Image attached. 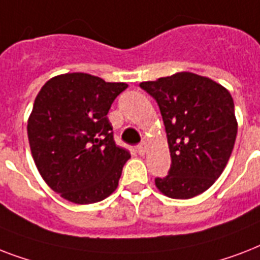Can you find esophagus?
<instances>
[{"mask_svg":"<svg viewBox=\"0 0 260 260\" xmlns=\"http://www.w3.org/2000/svg\"><path fill=\"white\" fill-rule=\"evenodd\" d=\"M136 150H138L139 155H144V154H146V150H147L146 144H144V143H140V144L136 147Z\"/></svg>","mask_w":260,"mask_h":260,"instance_id":"1","label":"esophagus"}]
</instances>
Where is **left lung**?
Instances as JSON below:
<instances>
[{
  "label": "left lung",
  "instance_id": "1",
  "mask_svg": "<svg viewBox=\"0 0 260 260\" xmlns=\"http://www.w3.org/2000/svg\"><path fill=\"white\" fill-rule=\"evenodd\" d=\"M158 102L170 148L171 166L155 185L165 196L187 200L204 193L225 169L238 122L230 91L212 79L177 73L142 82Z\"/></svg>",
  "mask_w": 260,
  "mask_h": 260
}]
</instances>
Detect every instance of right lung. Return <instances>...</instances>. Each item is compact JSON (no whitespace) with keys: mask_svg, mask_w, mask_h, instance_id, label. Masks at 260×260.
I'll list each match as a JSON object with an SVG mask.
<instances>
[{"mask_svg":"<svg viewBox=\"0 0 260 260\" xmlns=\"http://www.w3.org/2000/svg\"><path fill=\"white\" fill-rule=\"evenodd\" d=\"M126 87L71 73L40 89L28 120V140L39 173L60 197L85 205L117 189L131 154L116 146L106 114Z\"/></svg>","mask_w":260,"mask_h":260,"instance_id":"1","label":"right lung"}]
</instances>
